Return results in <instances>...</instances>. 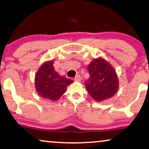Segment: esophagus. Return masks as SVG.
I'll return each instance as SVG.
<instances>
[{"mask_svg": "<svg viewBox=\"0 0 149 149\" xmlns=\"http://www.w3.org/2000/svg\"><path fill=\"white\" fill-rule=\"evenodd\" d=\"M74 80L75 81H79L81 80V76L80 75H77L76 76L74 77Z\"/></svg>", "mask_w": 149, "mask_h": 149, "instance_id": "obj_1", "label": "esophagus"}]
</instances>
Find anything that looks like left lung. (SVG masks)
<instances>
[{"label": "left lung", "instance_id": "obj_1", "mask_svg": "<svg viewBox=\"0 0 149 149\" xmlns=\"http://www.w3.org/2000/svg\"><path fill=\"white\" fill-rule=\"evenodd\" d=\"M90 78L85 81L89 94L96 101L114 96L118 88V79L114 69L104 59H95L89 64Z\"/></svg>", "mask_w": 149, "mask_h": 149}]
</instances>
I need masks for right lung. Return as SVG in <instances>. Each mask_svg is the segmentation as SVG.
Masks as SVG:
<instances>
[{
  "instance_id": "right-lung-1",
  "label": "right lung",
  "mask_w": 149,
  "mask_h": 149,
  "mask_svg": "<svg viewBox=\"0 0 149 149\" xmlns=\"http://www.w3.org/2000/svg\"><path fill=\"white\" fill-rule=\"evenodd\" d=\"M53 64L52 61H47L41 66L35 76V88L41 97L55 101L74 81L58 74Z\"/></svg>"
}]
</instances>
